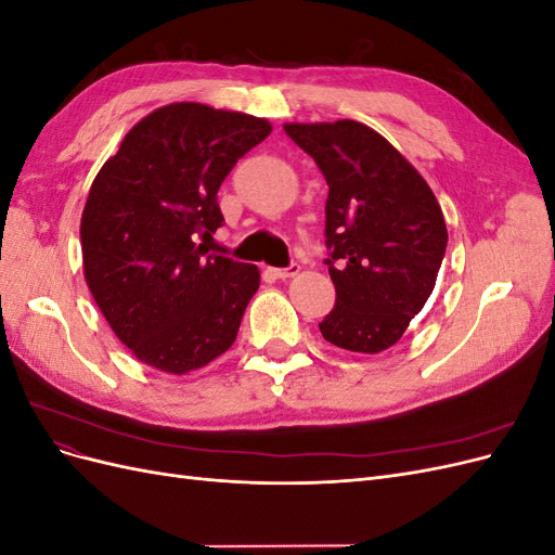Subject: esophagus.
Here are the masks:
<instances>
[{
    "label": "esophagus",
    "mask_w": 555,
    "mask_h": 555,
    "mask_svg": "<svg viewBox=\"0 0 555 555\" xmlns=\"http://www.w3.org/2000/svg\"><path fill=\"white\" fill-rule=\"evenodd\" d=\"M298 271H300V266L296 261H292L289 266H284V268H273V275L280 278V280H287V278L298 275Z\"/></svg>",
    "instance_id": "1"
}]
</instances>
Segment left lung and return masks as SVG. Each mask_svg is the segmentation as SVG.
<instances>
[{"label": "left lung", "mask_w": 555, "mask_h": 555, "mask_svg": "<svg viewBox=\"0 0 555 555\" xmlns=\"http://www.w3.org/2000/svg\"><path fill=\"white\" fill-rule=\"evenodd\" d=\"M328 182L326 247L335 306L324 340L377 354L424 310L447 251V224L426 180L377 131L354 120L287 125Z\"/></svg>", "instance_id": "8db88e82"}]
</instances>
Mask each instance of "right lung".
I'll use <instances>...</instances> for the list:
<instances>
[{
	"label": "right lung",
	"instance_id": "obj_1",
	"mask_svg": "<svg viewBox=\"0 0 555 555\" xmlns=\"http://www.w3.org/2000/svg\"><path fill=\"white\" fill-rule=\"evenodd\" d=\"M263 117L157 108L96 173L80 220L88 287L139 361L182 375L233 345L259 268L198 245L222 227L220 184L259 145Z\"/></svg>",
	"mask_w": 555,
	"mask_h": 555
}]
</instances>
